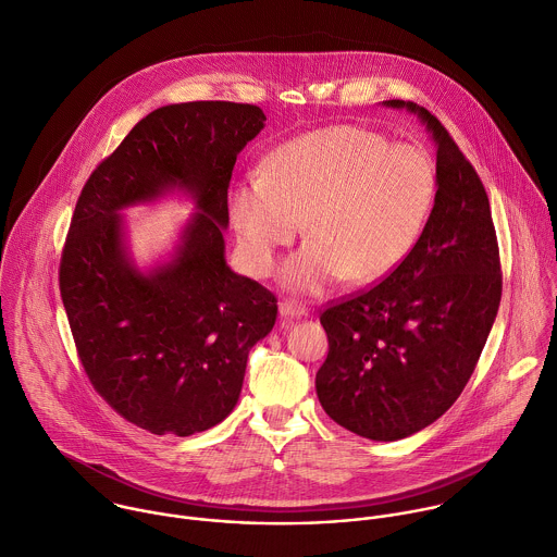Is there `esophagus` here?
I'll return each mask as SVG.
<instances>
[{"label": "esophagus", "mask_w": 557, "mask_h": 557, "mask_svg": "<svg viewBox=\"0 0 557 557\" xmlns=\"http://www.w3.org/2000/svg\"><path fill=\"white\" fill-rule=\"evenodd\" d=\"M280 314L284 319H299V317H306V308L295 301H280Z\"/></svg>", "instance_id": "esophagus-1"}]
</instances>
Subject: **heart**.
I'll return each mask as SVG.
<instances>
[{"mask_svg":"<svg viewBox=\"0 0 557 557\" xmlns=\"http://www.w3.org/2000/svg\"><path fill=\"white\" fill-rule=\"evenodd\" d=\"M436 195L438 171L425 149L332 125L284 143L262 173L238 180L230 216L258 277L308 221L310 243L286 262L282 282L312 295L343 277L373 284L391 275L417 247Z\"/></svg>","mask_w":557,"mask_h":557,"instance_id":"1","label":"heart"}]
</instances>
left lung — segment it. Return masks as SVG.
Here are the masks:
<instances>
[{
    "label": "left lung",
    "instance_id": "8db88e82",
    "mask_svg": "<svg viewBox=\"0 0 557 557\" xmlns=\"http://www.w3.org/2000/svg\"><path fill=\"white\" fill-rule=\"evenodd\" d=\"M384 106L432 134L438 195L412 253L321 314L330 351L317 395L341 428L391 443L432 425L465 391L499 310L502 264L488 195L449 132L414 101Z\"/></svg>",
    "mask_w": 557,
    "mask_h": 557
}]
</instances>
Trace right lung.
<instances>
[{"mask_svg":"<svg viewBox=\"0 0 557 557\" xmlns=\"http://www.w3.org/2000/svg\"><path fill=\"white\" fill-rule=\"evenodd\" d=\"M251 103H171L140 119L90 173L60 258V297L92 388L129 423L190 436L236 406L249 349L275 325L277 299L225 262L236 156L264 127ZM171 191L196 214L174 253L143 272L122 210Z\"/></svg>","mask_w":557,"mask_h":557,"instance_id":"right-lung-1","label":"right lung"}]
</instances>
